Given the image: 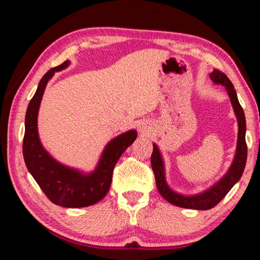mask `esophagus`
Instances as JSON below:
<instances>
[{
	"label": "esophagus",
	"mask_w": 260,
	"mask_h": 260,
	"mask_svg": "<svg viewBox=\"0 0 260 260\" xmlns=\"http://www.w3.org/2000/svg\"><path fill=\"white\" fill-rule=\"evenodd\" d=\"M140 133L142 134V135H147L148 134V132H150V127L147 126V124H141L140 125Z\"/></svg>",
	"instance_id": "1"
}]
</instances>
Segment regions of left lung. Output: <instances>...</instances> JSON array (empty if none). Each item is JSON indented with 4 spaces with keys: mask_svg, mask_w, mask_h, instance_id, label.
Segmentation results:
<instances>
[{
    "mask_svg": "<svg viewBox=\"0 0 260 260\" xmlns=\"http://www.w3.org/2000/svg\"><path fill=\"white\" fill-rule=\"evenodd\" d=\"M210 78L214 84H220L225 87L230 97L231 104L235 110L236 117L238 119V141H237V150L235 154L234 162L231 164L228 172L224 174L222 179H220L217 183L212 185L210 189L196 196H182L171 190L167 180H165V171L162 155L159 153L158 147L153 144V153L151 156V164L154 175H155V182L157 190L165 200L181 208L194 209V210H209L222 200L227 196V193L231 190L237 182L241 178L246 167L247 161V144H246V118L244 109L240 106L238 97L235 90L234 85L231 84L229 78L221 71L214 69L210 74Z\"/></svg>",
    "mask_w": 260,
    "mask_h": 260,
    "instance_id": "8db88e82",
    "label": "left lung"
}]
</instances>
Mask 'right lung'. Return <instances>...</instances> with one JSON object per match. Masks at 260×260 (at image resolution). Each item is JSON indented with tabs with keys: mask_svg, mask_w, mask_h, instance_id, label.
<instances>
[{
	"mask_svg": "<svg viewBox=\"0 0 260 260\" xmlns=\"http://www.w3.org/2000/svg\"><path fill=\"white\" fill-rule=\"evenodd\" d=\"M69 63L67 60L50 69L39 82L25 114L23 157L33 179L52 203L63 208H82L92 206L107 194L115 165L126 148L136 140L137 133L135 129H131L110 141L97 168L88 174L66 167L50 156L39 140L38 112L48 81L56 71L67 68Z\"/></svg>",
	"mask_w": 260,
	"mask_h": 260,
	"instance_id": "right-lung-1",
	"label": "right lung"
}]
</instances>
